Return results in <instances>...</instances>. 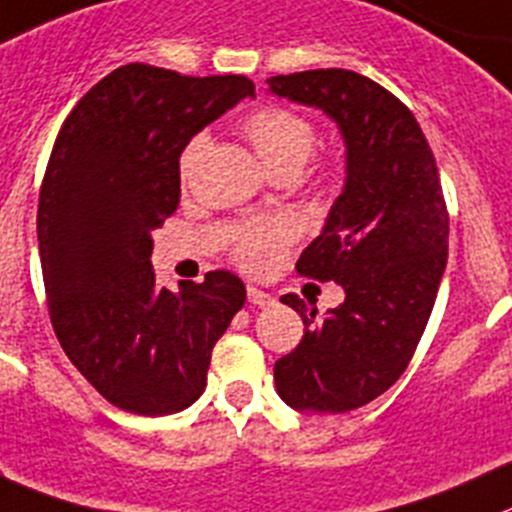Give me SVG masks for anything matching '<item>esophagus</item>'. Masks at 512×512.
<instances>
[{
  "label": "esophagus",
  "instance_id": "1",
  "mask_svg": "<svg viewBox=\"0 0 512 512\" xmlns=\"http://www.w3.org/2000/svg\"><path fill=\"white\" fill-rule=\"evenodd\" d=\"M246 294H248V304H253V306H271L276 301L274 296L266 294L264 289H256V286H248Z\"/></svg>",
  "mask_w": 512,
  "mask_h": 512
}]
</instances>
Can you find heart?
Segmentation results:
<instances>
[{
	"label": "heart",
	"mask_w": 512,
	"mask_h": 512,
	"mask_svg": "<svg viewBox=\"0 0 512 512\" xmlns=\"http://www.w3.org/2000/svg\"><path fill=\"white\" fill-rule=\"evenodd\" d=\"M253 150L261 163L271 170H301L311 158L316 145V130L304 115L286 110V107H261L243 123ZM206 148V135H196L183 150L180 173L186 178L196 165L198 155ZM294 238V226L289 221H271L248 226L236 241L238 264L248 271H266L279 261L286 243Z\"/></svg>",
	"instance_id": "b5f03b06"
}]
</instances>
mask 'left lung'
<instances>
[{
	"mask_svg": "<svg viewBox=\"0 0 512 512\" xmlns=\"http://www.w3.org/2000/svg\"><path fill=\"white\" fill-rule=\"evenodd\" d=\"M266 90L321 110L344 143V186L296 269L334 281L344 301L281 296L304 337L274 364L276 392L299 412L339 415L369 405L405 372L425 332L447 264L437 165L415 115L392 92L349 70L271 77Z\"/></svg>",
	"mask_w": 512,
	"mask_h": 512,
	"instance_id": "obj_1",
	"label": "left lung"
}]
</instances>
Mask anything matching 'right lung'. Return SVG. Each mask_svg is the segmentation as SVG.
<instances>
[{
    "label": "right lung",
    "mask_w": 512,
    "mask_h": 512,
    "mask_svg": "<svg viewBox=\"0 0 512 512\" xmlns=\"http://www.w3.org/2000/svg\"><path fill=\"white\" fill-rule=\"evenodd\" d=\"M256 97L246 77H186L125 65L62 125L37 211L52 326L82 377L125 412L186 410L211 352L246 301L231 271L155 284L153 238L180 203V153L226 110Z\"/></svg>",
    "instance_id": "right-lung-1"
}]
</instances>
